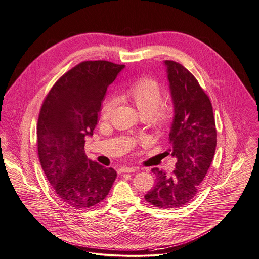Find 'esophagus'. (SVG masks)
Returning <instances> with one entry per match:
<instances>
[{
	"label": "esophagus",
	"mask_w": 259,
	"mask_h": 259,
	"mask_svg": "<svg viewBox=\"0 0 259 259\" xmlns=\"http://www.w3.org/2000/svg\"><path fill=\"white\" fill-rule=\"evenodd\" d=\"M120 172H135L137 171V168L136 167H131V166H124V167H121V168L119 169Z\"/></svg>",
	"instance_id": "esophagus-1"
}]
</instances>
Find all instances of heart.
I'll return each mask as SVG.
<instances>
[{
    "mask_svg": "<svg viewBox=\"0 0 259 259\" xmlns=\"http://www.w3.org/2000/svg\"><path fill=\"white\" fill-rule=\"evenodd\" d=\"M124 101L132 102L144 117H150L151 122L158 127L169 123L172 117V106L162 101V89L158 81L143 77L132 82L120 94ZM115 96L105 97L100 108V119L109 120L117 105Z\"/></svg>",
    "mask_w": 259,
    "mask_h": 259,
    "instance_id": "1",
    "label": "heart"
}]
</instances>
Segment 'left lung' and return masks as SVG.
<instances>
[{
    "instance_id": "8db88e82",
    "label": "left lung",
    "mask_w": 259,
    "mask_h": 259,
    "mask_svg": "<svg viewBox=\"0 0 259 259\" xmlns=\"http://www.w3.org/2000/svg\"><path fill=\"white\" fill-rule=\"evenodd\" d=\"M164 64L175 113L169 151L177 163L170 175L157 167L151 169L156 184L144 199L158 208L176 209L192 201L199 191L214 157L217 128L211 101L194 76L174 60Z\"/></svg>"
}]
</instances>
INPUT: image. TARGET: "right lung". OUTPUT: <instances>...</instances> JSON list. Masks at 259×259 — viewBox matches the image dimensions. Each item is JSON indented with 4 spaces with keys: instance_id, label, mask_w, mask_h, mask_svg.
Instances as JSON below:
<instances>
[{
    "instance_id": "1",
    "label": "right lung",
    "mask_w": 259,
    "mask_h": 259,
    "mask_svg": "<svg viewBox=\"0 0 259 259\" xmlns=\"http://www.w3.org/2000/svg\"><path fill=\"white\" fill-rule=\"evenodd\" d=\"M124 68L88 60L64 74L46 96L37 121L41 168L56 196L74 209L91 208L109 194L117 172L88 159L92 136L109 85Z\"/></svg>"
}]
</instances>
